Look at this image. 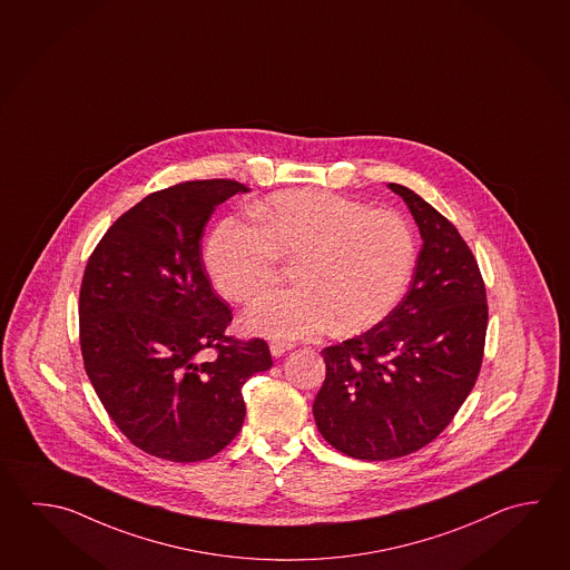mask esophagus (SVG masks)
<instances>
[{"mask_svg":"<svg viewBox=\"0 0 570 570\" xmlns=\"http://www.w3.org/2000/svg\"><path fill=\"white\" fill-rule=\"evenodd\" d=\"M269 350L273 357H281V355H285V353L291 352V350H293V345H291V343L273 342L269 345Z\"/></svg>","mask_w":570,"mask_h":570,"instance_id":"34e87169","label":"esophagus"}]
</instances>
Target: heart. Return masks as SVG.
<instances>
[{
  "instance_id": "1",
  "label": "heart",
  "mask_w": 570,
  "mask_h": 570,
  "mask_svg": "<svg viewBox=\"0 0 570 570\" xmlns=\"http://www.w3.org/2000/svg\"><path fill=\"white\" fill-rule=\"evenodd\" d=\"M255 225L225 218L205 263L228 301L255 299L279 279V259L299 261V287L269 293L245 313L248 332L277 342L305 340L337 322L370 330L404 297L415 265L412 228L394 210L327 190H287L250 207Z\"/></svg>"
}]
</instances>
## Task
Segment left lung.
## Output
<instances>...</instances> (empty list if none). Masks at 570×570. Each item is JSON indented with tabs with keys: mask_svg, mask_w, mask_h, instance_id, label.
<instances>
[{
	"mask_svg": "<svg viewBox=\"0 0 570 570\" xmlns=\"http://www.w3.org/2000/svg\"><path fill=\"white\" fill-rule=\"evenodd\" d=\"M420 228L404 299L370 332L323 350L313 402L323 438L357 460H394L435 440L476 383L487 287L458 228L414 190L390 183Z\"/></svg>",
	"mask_w": 570,
	"mask_h": 570,
	"instance_id": "1",
	"label": "left lung"
}]
</instances>
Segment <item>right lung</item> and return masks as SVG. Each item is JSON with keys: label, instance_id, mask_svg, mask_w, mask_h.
Here are the masks:
<instances>
[{"label": "right lung", "instance_id": "1", "mask_svg": "<svg viewBox=\"0 0 570 570\" xmlns=\"http://www.w3.org/2000/svg\"><path fill=\"white\" fill-rule=\"evenodd\" d=\"M237 180H190L142 198L104 235L83 271V367L108 415L146 454L200 462L245 420L243 383L267 372L269 345L228 337L200 238ZM207 348L216 355L207 358Z\"/></svg>", "mask_w": 570, "mask_h": 570}]
</instances>
